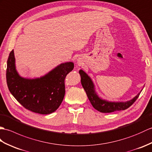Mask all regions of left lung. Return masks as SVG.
<instances>
[{
  "mask_svg": "<svg viewBox=\"0 0 152 152\" xmlns=\"http://www.w3.org/2000/svg\"><path fill=\"white\" fill-rule=\"evenodd\" d=\"M80 75V81H81L82 86L85 89L88 96V98L90 100L91 104H92L94 109L99 111L101 113H113L114 111L126 110L129 108L131 105H132L133 103L135 102L139 97L140 93L134 97L133 99L126 102H108L107 100L103 99L97 95V93L95 91V87L90 77L87 74L80 69L79 71Z\"/></svg>",
  "mask_w": 152,
  "mask_h": 152,
  "instance_id": "left-lung-1",
  "label": "left lung"
}]
</instances>
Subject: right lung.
<instances>
[{
    "label": "right lung",
    "mask_w": 152,
    "mask_h": 152,
    "mask_svg": "<svg viewBox=\"0 0 152 152\" xmlns=\"http://www.w3.org/2000/svg\"><path fill=\"white\" fill-rule=\"evenodd\" d=\"M73 67V62H65L40 78H23L15 69L12 50L7 61L6 82L10 92L25 109L48 114L55 112L62 103L65 95L64 80Z\"/></svg>",
    "instance_id": "obj_1"
}]
</instances>
